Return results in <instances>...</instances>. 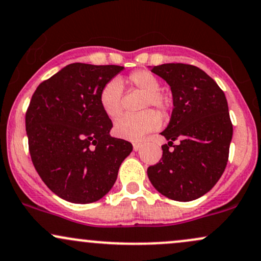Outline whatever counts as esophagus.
Masks as SVG:
<instances>
[{
    "mask_svg": "<svg viewBox=\"0 0 261 261\" xmlns=\"http://www.w3.org/2000/svg\"><path fill=\"white\" fill-rule=\"evenodd\" d=\"M141 147H142V145H141V143H134V151H140L141 149Z\"/></svg>",
    "mask_w": 261,
    "mask_h": 261,
    "instance_id": "1",
    "label": "esophagus"
}]
</instances>
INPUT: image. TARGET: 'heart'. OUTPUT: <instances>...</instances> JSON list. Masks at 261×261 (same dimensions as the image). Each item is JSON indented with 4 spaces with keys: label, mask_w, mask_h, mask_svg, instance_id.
<instances>
[{
    "label": "heart",
    "mask_w": 261,
    "mask_h": 261,
    "mask_svg": "<svg viewBox=\"0 0 261 261\" xmlns=\"http://www.w3.org/2000/svg\"><path fill=\"white\" fill-rule=\"evenodd\" d=\"M127 85L143 92L142 109L153 106L162 114H166L169 101L166 95L160 92L161 82L153 73L146 70H137L131 72L126 79ZM99 103L103 112L109 118L115 119L122 110V86L120 81L114 79L108 81L99 93ZM161 118L154 110L148 109L136 115L121 116L114 126V131L119 137L130 141H140L148 133L160 126Z\"/></svg>",
    "instance_id": "obj_1"
}]
</instances>
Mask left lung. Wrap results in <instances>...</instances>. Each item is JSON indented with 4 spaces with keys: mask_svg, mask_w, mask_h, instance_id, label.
I'll list each match as a JSON object with an SVG mask.
<instances>
[{
    "mask_svg": "<svg viewBox=\"0 0 261 261\" xmlns=\"http://www.w3.org/2000/svg\"><path fill=\"white\" fill-rule=\"evenodd\" d=\"M151 71L169 85L174 108L161 133L168 143L161 161L148 167V179L168 199L193 201L215 187L228 162L233 126L226 95L196 66L163 64Z\"/></svg>",
    "mask_w": 261,
    "mask_h": 261,
    "instance_id": "1",
    "label": "left lung"
}]
</instances>
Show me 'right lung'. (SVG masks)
<instances>
[{
    "label": "right lung",
    "instance_id": "add662e5",
    "mask_svg": "<svg viewBox=\"0 0 261 261\" xmlns=\"http://www.w3.org/2000/svg\"><path fill=\"white\" fill-rule=\"evenodd\" d=\"M122 66L67 65L38 86L25 114L32 162L54 194L73 203L107 195L128 141L110 136L113 122L101 109L99 93Z\"/></svg>",
    "mask_w": 261,
    "mask_h": 261
}]
</instances>
